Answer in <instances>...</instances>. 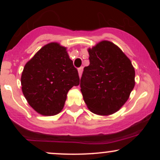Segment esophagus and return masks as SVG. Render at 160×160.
<instances>
[{
	"label": "esophagus",
	"mask_w": 160,
	"mask_h": 160,
	"mask_svg": "<svg viewBox=\"0 0 160 160\" xmlns=\"http://www.w3.org/2000/svg\"><path fill=\"white\" fill-rule=\"evenodd\" d=\"M82 71H83V68H82V67H80V68H78V73H79V76H80V77H81Z\"/></svg>",
	"instance_id": "1"
}]
</instances>
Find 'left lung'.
I'll return each mask as SVG.
<instances>
[{
	"label": "left lung",
	"instance_id": "8db88e82",
	"mask_svg": "<svg viewBox=\"0 0 160 160\" xmlns=\"http://www.w3.org/2000/svg\"><path fill=\"white\" fill-rule=\"evenodd\" d=\"M89 65L83 68L80 91L92 113L110 115L126 103L135 86V69L117 46L107 40L88 50Z\"/></svg>",
	"mask_w": 160,
	"mask_h": 160
}]
</instances>
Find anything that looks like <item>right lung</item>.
Masks as SVG:
<instances>
[{
    "instance_id": "right-lung-1",
    "label": "right lung",
    "mask_w": 160,
    "mask_h": 160,
    "mask_svg": "<svg viewBox=\"0 0 160 160\" xmlns=\"http://www.w3.org/2000/svg\"><path fill=\"white\" fill-rule=\"evenodd\" d=\"M21 83L31 107L42 115L53 116L62 111L68 92L80 84V78L65 47L50 43L27 62Z\"/></svg>"
}]
</instances>
